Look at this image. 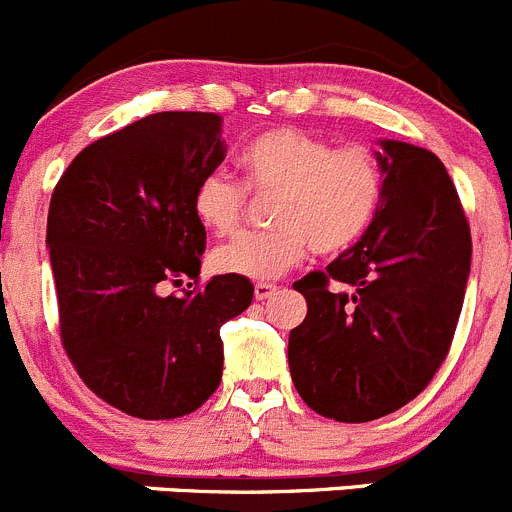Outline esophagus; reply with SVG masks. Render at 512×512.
<instances>
[{
	"instance_id": "1",
	"label": "esophagus",
	"mask_w": 512,
	"mask_h": 512,
	"mask_svg": "<svg viewBox=\"0 0 512 512\" xmlns=\"http://www.w3.org/2000/svg\"><path fill=\"white\" fill-rule=\"evenodd\" d=\"M253 294H256V299H259V301H266V299H271V296L279 294V286L266 284V281H259V284L253 286Z\"/></svg>"
}]
</instances>
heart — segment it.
Masks as SVG:
<instances>
[{
	"label": "heart",
	"instance_id": "heart-1",
	"mask_svg": "<svg viewBox=\"0 0 512 512\" xmlns=\"http://www.w3.org/2000/svg\"><path fill=\"white\" fill-rule=\"evenodd\" d=\"M248 191L269 196L271 231L241 233L213 251L221 274L274 279L299 264L309 248L337 256L367 233L382 201V163L362 145L334 148L299 128L259 135L241 153ZM246 188L226 170L198 180L193 211L208 231L231 236L243 221Z\"/></svg>",
	"mask_w": 512,
	"mask_h": 512
}]
</instances>
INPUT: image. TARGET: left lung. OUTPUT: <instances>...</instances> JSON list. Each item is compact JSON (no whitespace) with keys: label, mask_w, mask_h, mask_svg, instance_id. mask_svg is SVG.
<instances>
[{"label":"left lung","mask_w":512,"mask_h":512,"mask_svg":"<svg viewBox=\"0 0 512 512\" xmlns=\"http://www.w3.org/2000/svg\"><path fill=\"white\" fill-rule=\"evenodd\" d=\"M379 145L372 226L294 284L309 311L289 334L291 379L311 410L337 422L377 420L430 384L470 276V226L442 160L399 140Z\"/></svg>","instance_id":"1"}]
</instances>
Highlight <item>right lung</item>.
<instances>
[{"instance_id":"right-lung-1","label":"right lung","mask_w":512,"mask_h":512,"mask_svg":"<svg viewBox=\"0 0 512 512\" xmlns=\"http://www.w3.org/2000/svg\"><path fill=\"white\" fill-rule=\"evenodd\" d=\"M221 115L155 113L87 145L47 216L60 337L82 382L140 420L191 415L223 372L221 326L251 306L246 276L198 286V180L226 158ZM194 279L183 295L168 283Z\"/></svg>"}]
</instances>
